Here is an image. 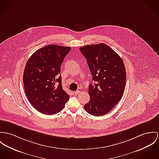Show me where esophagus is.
Here are the masks:
<instances>
[{"mask_svg":"<svg viewBox=\"0 0 159 159\" xmlns=\"http://www.w3.org/2000/svg\"><path fill=\"white\" fill-rule=\"evenodd\" d=\"M80 93V91H76L74 92V94L75 95H77V94H79Z\"/></svg>","mask_w":159,"mask_h":159,"instance_id":"1","label":"esophagus"}]
</instances>
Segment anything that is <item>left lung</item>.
Returning a JSON list of instances; mask_svg holds the SVG:
<instances>
[{"mask_svg":"<svg viewBox=\"0 0 159 159\" xmlns=\"http://www.w3.org/2000/svg\"><path fill=\"white\" fill-rule=\"evenodd\" d=\"M93 77L88 88L89 101L85 105L91 115L100 116L108 113L122 98L126 73L121 57L104 43L80 47Z\"/></svg>","mask_w":159,"mask_h":159,"instance_id":"8db88e82","label":"left lung"}]
</instances>
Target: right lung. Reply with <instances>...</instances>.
Instances as JSON below:
<instances>
[{
  "label": "right lung",
  "instance_id": "add662e5",
  "mask_svg": "<svg viewBox=\"0 0 159 159\" xmlns=\"http://www.w3.org/2000/svg\"><path fill=\"white\" fill-rule=\"evenodd\" d=\"M70 47L49 45L37 50L25 67L23 82L30 103L41 113L61 111L69 100L63 89L61 66Z\"/></svg>",
  "mask_w": 159,
  "mask_h": 159
}]
</instances>
